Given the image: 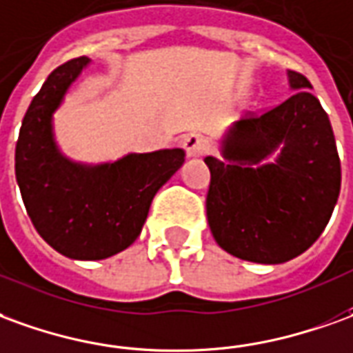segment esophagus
I'll use <instances>...</instances> for the list:
<instances>
[{"label":"esophagus","instance_id":"esophagus-1","mask_svg":"<svg viewBox=\"0 0 353 353\" xmlns=\"http://www.w3.org/2000/svg\"><path fill=\"white\" fill-rule=\"evenodd\" d=\"M183 149L189 159L202 157L206 152V149H208V141L201 134H187L183 137Z\"/></svg>","mask_w":353,"mask_h":353}]
</instances>
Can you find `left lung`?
Wrapping results in <instances>:
<instances>
[{
  "mask_svg": "<svg viewBox=\"0 0 353 353\" xmlns=\"http://www.w3.org/2000/svg\"><path fill=\"white\" fill-rule=\"evenodd\" d=\"M296 91L260 117L241 118L206 157V216L225 252L256 263H283L314 245L340 193V159L331 120L312 83L288 70Z\"/></svg>",
  "mask_w": 353,
  "mask_h": 353,
  "instance_id": "obj_1",
  "label": "left lung"
}]
</instances>
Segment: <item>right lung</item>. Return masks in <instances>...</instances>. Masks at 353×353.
<instances>
[{
  "mask_svg": "<svg viewBox=\"0 0 353 353\" xmlns=\"http://www.w3.org/2000/svg\"><path fill=\"white\" fill-rule=\"evenodd\" d=\"M90 63L78 57L49 74L24 114L14 149L17 183L34 228L72 260H105L134 245L157 191L185 162L183 149L130 152L101 164L61 152L53 114Z\"/></svg>",
  "mask_w": 353,
  "mask_h": 353,
  "instance_id": "1",
  "label": "right lung"
}]
</instances>
